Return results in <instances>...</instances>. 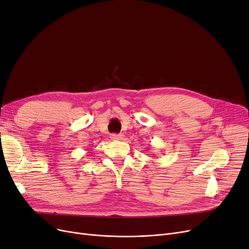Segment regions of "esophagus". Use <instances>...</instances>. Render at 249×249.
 <instances>
[{
  "mask_svg": "<svg viewBox=\"0 0 249 249\" xmlns=\"http://www.w3.org/2000/svg\"><path fill=\"white\" fill-rule=\"evenodd\" d=\"M110 138L113 141H119V140H123L124 135L123 134H112Z\"/></svg>",
  "mask_w": 249,
  "mask_h": 249,
  "instance_id": "obj_1",
  "label": "esophagus"
}]
</instances>
